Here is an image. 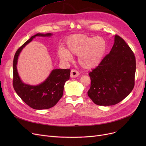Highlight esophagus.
I'll return each mask as SVG.
<instances>
[{"instance_id": "34e87169", "label": "esophagus", "mask_w": 146, "mask_h": 146, "mask_svg": "<svg viewBox=\"0 0 146 146\" xmlns=\"http://www.w3.org/2000/svg\"><path fill=\"white\" fill-rule=\"evenodd\" d=\"M79 73L77 71L74 70V69H72L71 70V73H70V77L71 78H76L79 76Z\"/></svg>"}]
</instances>
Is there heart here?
Returning <instances> with one entry per match:
<instances>
[{"mask_svg":"<svg viewBox=\"0 0 146 146\" xmlns=\"http://www.w3.org/2000/svg\"><path fill=\"white\" fill-rule=\"evenodd\" d=\"M68 50L61 48L60 58L70 61L72 54L78 56V63L85 69L90 70L101 63L106 50V42L101 36H89L85 34L74 35L67 41Z\"/></svg>","mask_w":146,"mask_h":146,"instance_id":"obj_1","label":"heart"}]
</instances>
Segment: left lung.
Here are the masks:
<instances>
[{"label":"left lung","instance_id":"1","mask_svg":"<svg viewBox=\"0 0 146 146\" xmlns=\"http://www.w3.org/2000/svg\"><path fill=\"white\" fill-rule=\"evenodd\" d=\"M135 69L133 51L121 37L115 35L110 53L89 73L91 80L89 97L100 106L119 103L134 88Z\"/></svg>","mask_w":146,"mask_h":146}]
</instances>
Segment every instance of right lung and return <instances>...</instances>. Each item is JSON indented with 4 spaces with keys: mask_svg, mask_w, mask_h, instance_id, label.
<instances>
[{
    "mask_svg": "<svg viewBox=\"0 0 146 146\" xmlns=\"http://www.w3.org/2000/svg\"><path fill=\"white\" fill-rule=\"evenodd\" d=\"M52 34H36L31 37L15 53L13 63V86L18 95L31 108L35 110L49 109L54 106L62 97L66 82L70 79V69H54L42 83L33 86L23 82L17 70L19 54L23 48L36 36H51Z\"/></svg>",
    "mask_w": 146,
    "mask_h": 146,
    "instance_id": "1",
    "label": "right lung"
}]
</instances>
